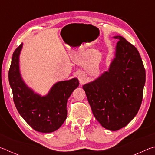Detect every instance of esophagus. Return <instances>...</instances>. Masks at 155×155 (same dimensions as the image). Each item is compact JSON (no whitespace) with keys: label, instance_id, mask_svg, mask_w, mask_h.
<instances>
[{"label":"esophagus","instance_id":"obj_1","mask_svg":"<svg viewBox=\"0 0 155 155\" xmlns=\"http://www.w3.org/2000/svg\"><path fill=\"white\" fill-rule=\"evenodd\" d=\"M78 78L81 85H83V84L85 83L86 81V74L83 72H80L79 74H78Z\"/></svg>","mask_w":155,"mask_h":155}]
</instances>
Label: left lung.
I'll return each instance as SVG.
<instances>
[{"instance_id": "obj_1", "label": "left lung", "mask_w": 155, "mask_h": 155, "mask_svg": "<svg viewBox=\"0 0 155 155\" xmlns=\"http://www.w3.org/2000/svg\"><path fill=\"white\" fill-rule=\"evenodd\" d=\"M108 71L83 86L95 118L110 130L124 127L137 115L143 98L146 71L137 49L122 36Z\"/></svg>"}]
</instances>
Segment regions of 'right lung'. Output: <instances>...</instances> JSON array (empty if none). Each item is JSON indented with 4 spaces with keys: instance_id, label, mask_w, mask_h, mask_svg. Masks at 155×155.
Here are the masks:
<instances>
[{
    "instance_id": "obj_1",
    "label": "right lung",
    "mask_w": 155,
    "mask_h": 155,
    "mask_svg": "<svg viewBox=\"0 0 155 155\" xmlns=\"http://www.w3.org/2000/svg\"><path fill=\"white\" fill-rule=\"evenodd\" d=\"M22 44L15 50L9 70V85L18 113L34 130L41 133L57 130L67 117V102L79 85L77 78L56 83L41 96L26 85L21 77L19 57Z\"/></svg>"
}]
</instances>
